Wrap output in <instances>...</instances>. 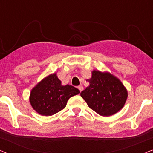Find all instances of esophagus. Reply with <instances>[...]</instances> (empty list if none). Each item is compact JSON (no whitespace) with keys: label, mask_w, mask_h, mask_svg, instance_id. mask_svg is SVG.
<instances>
[{"label":"esophagus","mask_w":153,"mask_h":153,"mask_svg":"<svg viewBox=\"0 0 153 153\" xmlns=\"http://www.w3.org/2000/svg\"><path fill=\"white\" fill-rule=\"evenodd\" d=\"M78 89L79 90V91H80V92H81L83 90V85H79L78 86Z\"/></svg>","instance_id":"esophagus-1"}]
</instances>
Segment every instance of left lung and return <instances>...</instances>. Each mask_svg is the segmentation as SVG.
Instances as JSON below:
<instances>
[{
	"label": "left lung",
	"instance_id": "left-lung-1",
	"mask_svg": "<svg viewBox=\"0 0 153 153\" xmlns=\"http://www.w3.org/2000/svg\"><path fill=\"white\" fill-rule=\"evenodd\" d=\"M90 85L81 93L90 108L103 116L114 115L123 107L127 91L121 81L108 72L94 70Z\"/></svg>",
	"mask_w": 153,
	"mask_h": 153
}]
</instances>
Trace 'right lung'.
<instances>
[{"label":"right lung","mask_w":153,"mask_h":153,"mask_svg":"<svg viewBox=\"0 0 153 153\" xmlns=\"http://www.w3.org/2000/svg\"><path fill=\"white\" fill-rule=\"evenodd\" d=\"M79 93V90L72 85H62L56 74H53L44 79L31 91L30 102L38 114L52 116L65 108L68 100Z\"/></svg>","instance_id":"1"}]
</instances>
